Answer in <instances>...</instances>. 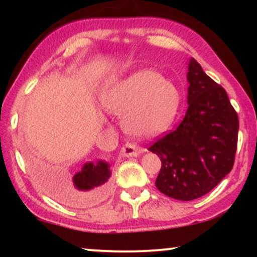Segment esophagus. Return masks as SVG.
<instances>
[{
	"instance_id": "34e87169",
	"label": "esophagus",
	"mask_w": 257,
	"mask_h": 257,
	"mask_svg": "<svg viewBox=\"0 0 257 257\" xmlns=\"http://www.w3.org/2000/svg\"><path fill=\"white\" fill-rule=\"evenodd\" d=\"M143 152H144L143 149L137 147L135 145H133V144H129V143H126L125 145L120 149V155H122L123 157H138V156Z\"/></svg>"
}]
</instances>
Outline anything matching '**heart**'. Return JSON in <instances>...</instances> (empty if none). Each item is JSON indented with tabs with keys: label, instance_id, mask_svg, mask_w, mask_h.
<instances>
[{
	"label": "heart",
	"instance_id": "obj_1",
	"mask_svg": "<svg viewBox=\"0 0 257 257\" xmlns=\"http://www.w3.org/2000/svg\"><path fill=\"white\" fill-rule=\"evenodd\" d=\"M181 94L161 73L141 69L107 85L100 104L114 116H123V126L140 138L155 137L169 128L178 113Z\"/></svg>",
	"mask_w": 257,
	"mask_h": 257
}]
</instances>
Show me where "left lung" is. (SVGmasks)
I'll list each match as a JSON object with an SVG mask.
<instances>
[{
	"label": "left lung",
	"mask_w": 257,
	"mask_h": 257,
	"mask_svg": "<svg viewBox=\"0 0 257 257\" xmlns=\"http://www.w3.org/2000/svg\"><path fill=\"white\" fill-rule=\"evenodd\" d=\"M187 70L188 108L184 120L149 147L162 162L156 186L179 200L204 196L231 172L239 129L226 90L193 58Z\"/></svg>",
	"instance_id": "1"
}]
</instances>
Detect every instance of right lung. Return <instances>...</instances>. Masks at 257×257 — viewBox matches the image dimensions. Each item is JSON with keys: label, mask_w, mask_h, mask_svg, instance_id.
Segmentation results:
<instances>
[{"label": "right lung", "mask_w": 257, "mask_h": 257, "mask_svg": "<svg viewBox=\"0 0 257 257\" xmlns=\"http://www.w3.org/2000/svg\"><path fill=\"white\" fill-rule=\"evenodd\" d=\"M111 169L106 161L88 162L72 178L61 182L60 199L66 204L87 205L101 198L110 187Z\"/></svg>", "instance_id": "add662e5"}]
</instances>
